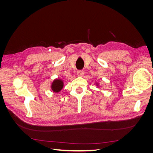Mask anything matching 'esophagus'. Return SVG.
I'll return each instance as SVG.
<instances>
[{
  "label": "esophagus",
  "instance_id": "34e87169",
  "mask_svg": "<svg viewBox=\"0 0 153 153\" xmlns=\"http://www.w3.org/2000/svg\"><path fill=\"white\" fill-rule=\"evenodd\" d=\"M77 75H78V76H83L84 75V71H82V70H79V71H78V72H77Z\"/></svg>",
  "mask_w": 153,
  "mask_h": 153
}]
</instances>
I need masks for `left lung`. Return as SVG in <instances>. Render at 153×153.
Returning <instances> with one entry per match:
<instances>
[{
  "mask_svg": "<svg viewBox=\"0 0 153 153\" xmlns=\"http://www.w3.org/2000/svg\"><path fill=\"white\" fill-rule=\"evenodd\" d=\"M96 85L97 87H101V86H100V84H99V83H98V82L96 83Z\"/></svg>",
  "mask_w": 153,
  "mask_h": 153,
  "instance_id": "obj_1",
  "label": "left lung"
}]
</instances>
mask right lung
<instances>
[{
  "mask_svg": "<svg viewBox=\"0 0 153 153\" xmlns=\"http://www.w3.org/2000/svg\"><path fill=\"white\" fill-rule=\"evenodd\" d=\"M64 82L61 78H55L51 84L50 88L53 92L58 93L64 87Z\"/></svg>",
  "mask_w": 153,
  "mask_h": 153,
  "instance_id": "1",
  "label": "right lung"
}]
</instances>
